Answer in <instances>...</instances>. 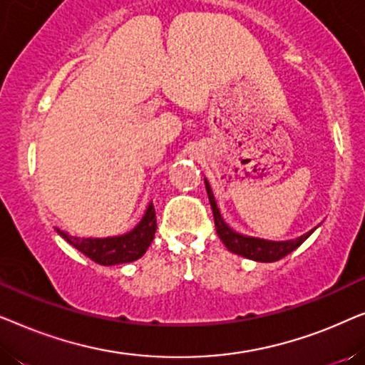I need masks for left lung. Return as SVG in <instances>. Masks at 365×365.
<instances>
[{"label":"left lung","instance_id":"left-lung-1","mask_svg":"<svg viewBox=\"0 0 365 365\" xmlns=\"http://www.w3.org/2000/svg\"><path fill=\"white\" fill-rule=\"evenodd\" d=\"M204 182H206L207 196H209V202H211L217 236L221 237L224 246H226L231 252L237 254V256L252 259V261H257V262L279 261V259L287 256V254H291L294 249H297L299 246H301V244L306 241V239L311 236L314 231H316V227H314L312 231L302 234L301 237L289 239V241H267V239H259V237L239 234L234 231V229L229 227L226 222H224V219L221 216V212H219L216 199H214L212 189H211V186H209L207 179H204Z\"/></svg>","mask_w":365,"mask_h":365}]
</instances>
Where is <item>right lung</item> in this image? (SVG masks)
I'll use <instances>...</instances> for the list:
<instances>
[{
  "instance_id": "1",
  "label": "right lung",
  "mask_w": 365,
  "mask_h": 365,
  "mask_svg": "<svg viewBox=\"0 0 365 365\" xmlns=\"http://www.w3.org/2000/svg\"><path fill=\"white\" fill-rule=\"evenodd\" d=\"M59 236L76 247L79 252L91 259V261L101 264V266H114V264L133 262L143 257L148 247L151 246L154 234H156V211H154L153 201L148 204L146 212L131 231L119 234V236L109 237H78L71 236L59 227H54Z\"/></svg>"
}]
</instances>
